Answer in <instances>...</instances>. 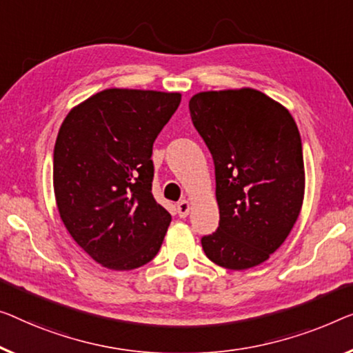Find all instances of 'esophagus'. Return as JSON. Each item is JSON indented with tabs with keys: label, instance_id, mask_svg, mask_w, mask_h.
<instances>
[{
	"label": "esophagus",
	"instance_id": "1",
	"mask_svg": "<svg viewBox=\"0 0 353 353\" xmlns=\"http://www.w3.org/2000/svg\"><path fill=\"white\" fill-rule=\"evenodd\" d=\"M190 209H192L190 203H188L187 199H182V201L177 204V214H179V217H182V219L187 217L188 212H190Z\"/></svg>",
	"mask_w": 353,
	"mask_h": 353
}]
</instances>
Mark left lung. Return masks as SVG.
<instances>
[{
	"instance_id": "obj_1",
	"label": "left lung",
	"mask_w": 353,
	"mask_h": 353,
	"mask_svg": "<svg viewBox=\"0 0 353 353\" xmlns=\"http://www.w3.org/2000/svg\"><path fill=\"white\" fill-rule=\"evenodd\" d=\"M188 108L215 165L220 223L201 239L204 254L227 270L259 266L283 244L303 208L298 126L287 108L249 87L199 92Z\"/></svg>"
}]
</instances>
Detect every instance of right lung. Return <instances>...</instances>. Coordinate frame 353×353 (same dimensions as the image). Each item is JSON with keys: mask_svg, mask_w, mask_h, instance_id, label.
<instances>
[{"mask_svg": "<svg viewBox=\"0 0 353 353\" xmlns=\"http://www.w3.org/2000/svg\"><path fill=\"white\" fill-rule=\"evenodd\" d=\"M182 94L106 88L72 108L54 150V193L71 238L99 265L130 271L159 254L171 223L152 194V147Z\"/></svg>", "mask_w": 353, "mask_h": 353, "instance_id": "1", "label": "right lung"}]
</instances>
